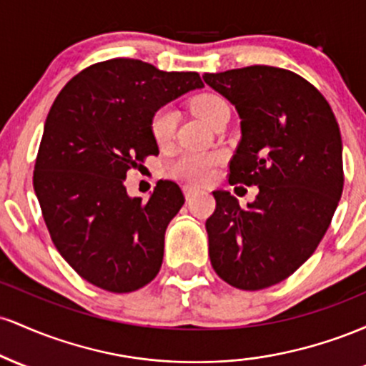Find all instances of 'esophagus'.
Returning <instances> with one entry per match:
<instances>
[{
    "instance_id": "1",
    "label": "esophagus",
    "mask_w": 366,
    "mask_h": 366,
    "mask_svg": "<svg viewBox=\"0 0 366 366\" xmlns=\"http://www.w3.org/2000/svg\"><path fill=\"white\" fill-rule=\"evenodd\" d=\"M199 192V187L196 186H184V194H186V199H191L192 196H196Z\"/></svg>"
}]
</instances>
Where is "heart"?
Here are the masks:
<instances>
[{
    "mask_svg": "<svg viewBox=\"0 0 366 366\" xmlns=\"http://www.w3.org/2000/svg\"><path fill=\"white\" fill-rule=\"evenodd\" d=\"M191 107L192 112L208 125L229 113V104L215 92H203V94L196 96ZM175 122H177V117L169 107H163L154 112L153 119H151V134L158 144H163L170 139L175 130ZM218 162H220V154L182 151L169 162V172L174 177L189 180V182H204L209 179Z\"/></svg>",
    "mask_w": 366,
    "mask_h": 366,
    "instance_id": "1",
    "label": "heart"
}]
</instances>
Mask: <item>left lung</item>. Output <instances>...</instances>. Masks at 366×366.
<instances>
[{
    "label": "left lung",
    "instance_id": "left-lung-1",
    "mask_svg": "<svg viewBox=\"0 0 366 366\" xmlns=\"http://www.w3.org/2000/svg\"><path fill=\"white\" fill-rule=\"evenodd\" d=\"M203 79L241 119L229 182L259 189L246 208L213 191L209 259L227 284L258 291L292 275L325 236L344 186L341 132L320 91L291 70L253 65Z\"/></svg>",
    "mask_w": 366,
    "mask_h": 366
}]
</instances>
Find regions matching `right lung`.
I'll use <instances>...</instances> for the list:
<instances>
[{
    "mask_svg": "<svg viewBox=\"0 0 366 366\" xmlns=\"http://www.w3.org/2000/svg\"><path fill=\"white\" fill-rule=\"evenodd\" d=\"M199 87L196 72L113 58L84 69L54 99L34 191L58 253L96 287L132 292L158 275L165 230L186 199L172 180H159L148 201L130 197L124 180L158 154L154 112Z\"/></svg>",
    "mask_w": 366,
    "mask_h": 366,
    "instance_id": "1",
    "label": "right lung"
}]
</instances>
